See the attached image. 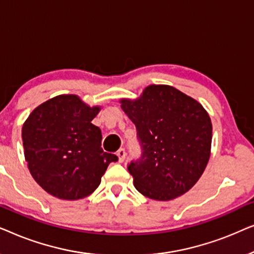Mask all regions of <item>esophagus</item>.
Instances as JSON below:
<instances>
[{
	"label": "esophagus",
	"instance_id": "esophagus-1",
	"mask_svg": "<svg viewBox=\"0 0 254 254\" xmlns=\"http://www.w3.org/2000/svg\"><path fill=\"white\" fill-rule=\"evenodd\" d=\"M126 155L127 154H126V150H125V149H119V150H118L117 156H118V158H119L120 163L125 161V158H126Z\"/></svg>",
	"mask_w": 254,
	"mask_h": 254
}]
</instances>
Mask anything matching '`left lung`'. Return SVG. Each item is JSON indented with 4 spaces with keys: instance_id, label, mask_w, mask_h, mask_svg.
<instances>
[{
    "instance_id": "left-lung-1",
    "label": "left lung",
    "mask_w": 254,
    "mask_h": 254,
    "mask_svg": "<svg viewBox=\"0 0 254 254\" xmlns=\"http://www.w3.org/2000/svg\"><path fill=\"white\" fill-rule=\"evenodd\" d=\"M120 103L142 149L127 165L135 189L159 201L185 194L209 161L213 127L206 110L169 85H149L138 99Z\"/></svg>"
}]
</instances>
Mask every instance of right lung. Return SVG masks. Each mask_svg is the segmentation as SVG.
<instances>
[{"mask_svg":"<svg viewBox=\"0 0 254 254\" xmlns=\"http://www.w3.org/2000/svg\"><path fill=\"white\" fill-rule=\"evenodd\" d=\"M99 107L75 95L54 97L33 110L23 125L24 155L33 179L51 195L78 200L102 182L113 154L104 152L102 131L91 124Z\"/></svg>","mask_w":254,"mask_h":254,"instance_id":"obj_1","label":"right lung"}]
</instances>
